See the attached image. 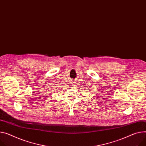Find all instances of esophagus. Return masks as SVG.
Here are the masks:
<instances>
[{
  "label": "esophagus",
  "instance_id": "obj_1",
  "mask_svg": "<svg viewBox=\"0 0 146 146\" xmlns=\"http://www.w3.org/2000/svg\"><path fill=\"white\" fill-rule=\"evenodd\" d=\"M72 84H74H74H75V81H72ZM74 86H75V85H74Z\"/></svg>",
  "mask_w": 146,
  "mask_h": 146
}]
</instances>
